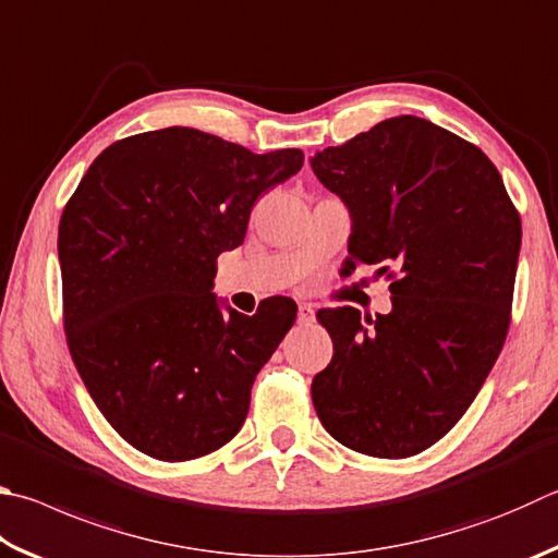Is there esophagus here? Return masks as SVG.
Returning a JSON list of instances; mask_svg holds the SVG:
<instances>
[{"instance_id":"obj_1","label":"esophagus","mask_w":558,"mask_h":558,"mask_svg":"<svg viewBox=\"0 0 558 558\" xmlns=\"http://www.w3.org/2000/svg\"><path fill=\"white\" fill-rule=\"evenodd\" d=\"M298 322L300 324H312L314 322V307L312 305H300Z\"/></svg>"}]
</instances>
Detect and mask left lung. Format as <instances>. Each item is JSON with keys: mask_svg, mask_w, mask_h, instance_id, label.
<instances>
[{"mask_svg": "<svg viewBox=\"0 0 558 558\" xmlns=\"http://www.w3.org/2000/svg\"><path fill=\"white\" fill-rule=\"evenodd\" d=\"M351 215L349 258L380 263L392 312L319 310L331 363L312 402L333 439L378 459L437 444L500 356L522 244L518 209L478 146L427 119H385L310 158Z\"/></svg>", "mask_w": 558, "mask_h": 558, "instance_id": "left-lung-1", "label": "left lung"}]
</instances>
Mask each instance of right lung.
<instances>
[{
	"instance_id": "right-lung-1",
	"label": "right lung",
	"mask_w": 558,
	"mask_h": 558,
	"mask_svg": "<svg viewBox=\"0 0 558 558\" xmlns=\"http://www.w3.org/2000/svg\"><path fill=\"white\" fill-rule=\"evenodd\" d=\"M302 163L300 148L258 156L168 126L111 144L80 180L58 227L68 349L134 449L190 461L236 437L298 305L225 314L217 256L244 244L253 202Z\"/></svg>"
}]
</instances>
